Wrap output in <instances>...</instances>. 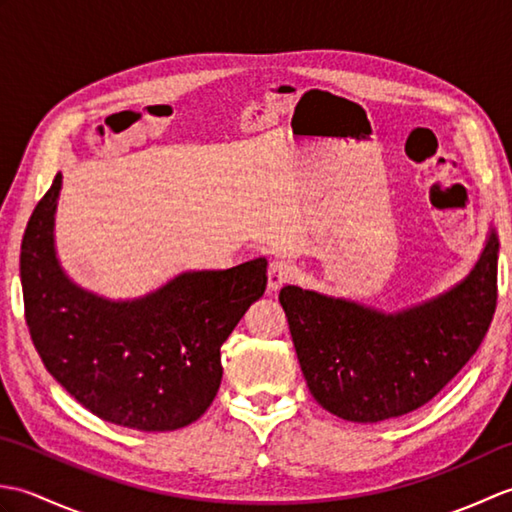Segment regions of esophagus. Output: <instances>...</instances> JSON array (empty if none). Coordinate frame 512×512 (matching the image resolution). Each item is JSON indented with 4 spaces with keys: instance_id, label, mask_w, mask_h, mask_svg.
I'll return each instance as SVG.
<instances>
[{
    "instance_id": "1",
    "label": "esophagus",
    "mask_w": 512,
    "mask_h": 512,
    "mask_svg": "<svg viewBox=\"0 0 512 512\" xmlns=\"http://www.w3.org/2000/svg\"><path fill=\"white\" fill-rule=\"evenodd\" d=\"M290 281V266L288 262H273L268 268V288L279 290Z\"/></svg>"
}]
</instances>
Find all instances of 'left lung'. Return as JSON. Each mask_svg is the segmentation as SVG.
I'll return each mask as SVG.
<instances>
[{
	"mask_svg": "<svg viewBox=\"0 0 512 512\" xmlns=\"http://www.w3.org/2000/svg\"><path fill=\"white\" fill-rule=\"evenodd\" d=\"M497 253L491 228L460 284L400 312L281 288L279 303L314 400L350 422H380L427 405L484 341L497 306Z\"/></svg>",
	"mask_w": 512,
	"mask_h": 512,
	"instance_id": "left-lung-1",
	"label": "left lung"
}]
</instances>
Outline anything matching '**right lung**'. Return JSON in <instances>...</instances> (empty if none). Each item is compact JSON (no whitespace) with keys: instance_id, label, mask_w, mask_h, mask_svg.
Segmentation results:
<instances>
[{"instance_id":"1","label":"right lung","mask_w":512,"mask_h":512,"mask_svg":"<svg viewBox=\"0 0 512 512\" xmlns=\"http://www.w3.org/2000/svg\"><path fill=\"white\" fill-rule=\"evenodd\" d=\"M61 173L32 211L19 273L26 323L48 372L101 420L173 431L198 420L222 383L220 347L266 290L264 257L189 270L132 301L83 290L54 248Z\"/></svg>"}]
</instances>
